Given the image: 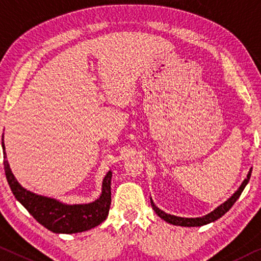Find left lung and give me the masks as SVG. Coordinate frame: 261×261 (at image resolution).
<instances>
[{"label": "left lung", "mask_w": 261, "mask_h": 261, "mask_svg": "<svg viewBox=\"0 0 261 261\" xmlns=\"http://www.w3.org/2000/svg\"><path fill=\"white\" fill-rule=\"evenodd\" d=\"M251 172H252V168L248 171L247 174V177L244 179V182L242 183V186L239 187V189L234 192L233 195L231 196L230 198H228L225 203H223L222 205H219L217 209H215L210 214H207L205 216H203V217H198V218H184V217H177V216H174V215H169V214H166V212L160 210L158 206L155 205L153 200L150 198V202H151V206H153L154 211L156 212V215L159 216L160 218H162L163 220H166L167 223H170L172 225H178V226H188V227H191V226H202V225H206V224L215 222V220L219 219L222 217L223 215H225L226 212L231 209L232 205L236 203V200L239 198V196L242 195L243 190L245 189L246 184L250 181V177H251Z\"/></svg>", "instance_id": "left-lung-1"}]
</instances>
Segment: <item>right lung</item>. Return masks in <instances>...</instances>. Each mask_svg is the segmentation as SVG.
Instances as JSON below:
<instances>
[{
    "mask_svg": "<svg viewBox=\"0 0 261 261\" xmlns=\"http://www.w3.org/2000/svg\"><path fill=\"white\" fill-rule=\"evenodd\" d=\"M2 148L6 177L15 198L47 230L55 233H78L98 226L107 218L111 205L112 171H108L103 178L101 195L97 200L89 204L67 205L54 198L44 197L24 189L10 170L9 163L6 160L3 142Z\"/></svg>",
    "mask_w": 261,
    "mask_h": 261,
    "instance_id": "1",
    "label": "right lung"
}]
</instances>
